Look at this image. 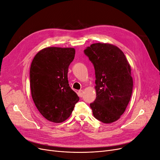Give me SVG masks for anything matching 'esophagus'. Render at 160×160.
<instances>
[{
    "mask_svg": "<svg viewBox=\"0 0 160 160\" xmlns=\"http://www.w3.org/2000/svg\"><path fill=\"white\" fill-rule=\"evenodd\" d=\"M78 95L79 97H80V98H82L83 95V90H79L78 91Z\"/></svg>",
    "mask_w": 160,
    "mask_h": 160,
    "instance_id": "obj_1",
    "label": "esophagus"
}]
</instances>
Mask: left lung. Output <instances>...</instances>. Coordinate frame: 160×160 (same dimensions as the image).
I'll return each mask as SVG.
<instances>
[{
  "mask_svg": "<svg viewBox=\"0 0 160 160\" xmlns=\"http://www.w3.org/2000/svg\"><path fill=\"white\" fill-rule=\"evenodd\" d=\"M85 54L94 65L96 99L90 104L94 117L104 123L118 120L133 89L131 67L123 51L109 43H94Z\"/></svg>",
  "mask_w": 160,
  "mask_h": 160,
  "instance_id": "obj_1",
  "label": "left lung"
}]
</instances>
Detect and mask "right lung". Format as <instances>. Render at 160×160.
Wrapping results in <instances>:
<instances>
[{"label": "right lung", "mask_w": 160, "mask_h": 160, "mask_svg": "<svg viewBox=\"0 0 160 160\" xmlns=\"http://www.w3.org/2000/svg\"><path fill=\"white\" fill-rule=\"evenodd\" d=\"M74 48L47 47L31 62L30 85L32 100L41 114L54 123L69 118L79 98L69 85L67 73Z\"/></svg>", "instance_id": "obj_1"}]
</instances>
